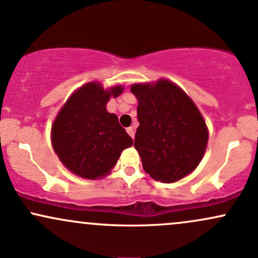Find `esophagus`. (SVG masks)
Wrapping results in <instances>:
<instances>
[{
    "instance_id": "esophagus-1",
    "label": "esophagus",
    "mask_w": 258,
    "mask_h": 258,
    "mask_svg": "<svg viewBox=\"0 0 258 258\" xmlns=\"http://www.w3.org/2000/svg\"><path fill=\"white\" fill-rule=\"evenodd\" d=\"M126 131H127V134L131 136V138H135V130H134V127H128V128H127Z\"/></svg>"
}]
</instances>
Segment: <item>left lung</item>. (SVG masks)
Masks as SVG:
<instances>
[{
	"instance_id": "1",
	"label": "left lung",
	"mask_w": 258,
	"mask_h": 258,
	"mask_svg": "<svg viewBox=\"0 0 258 258\" xmlns=\"http://www.w3.org/2000/svg\"><path fill=\"white\" fill-rule=\"evenodd\" d=\"M140 126L135 148L152 179L176 182L197 168L208 143L200 110L179 86L166 79L131 87Z\"/></svg>"
}]
</instances>
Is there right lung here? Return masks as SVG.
<instances>
[{"mask_svg":"<svg viewBox=\"0 0 258 258\" xmlns=\"http://www.w3.org/2000/svg\"><path fill=\"white\" fill-rule=\"evenodd\" d=\"M121 86L104 89L89 82L76 90L60 110L52 127L51 143L67 169L83 179L98 180L110 174L121 152L134 144L115 114L106 110Z\"/></svg>","mask_w":258,"mask_h":258,"instance_id":"add662e5","label":"right lung"}]
</instances>
